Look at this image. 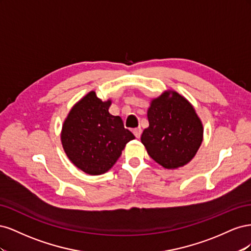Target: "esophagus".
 I'll return each instance as SVG.
<instances>
[{"instance_id": "1", "label": "esophagus", "mask_w": 251, "mask_h": 251, "mask_svg": "<svg viewBox=\"0 0 251 251\" xmlns=\"http://www.w3.org/2000/svg\"><path fill=\"white\" fill-rule=\"evenodd\" d=\"M133 134L135 135L136 138H140V136H141V128H140V127H135V128H133Z\"/></svg>"}]
</instances>
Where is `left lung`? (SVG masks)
<instances>
[{
    "label": "left lung",
    "instance_id": "8db88e82",
    "mask_svg": "<svg viewBox=\"0 0 251 251\" xmlns=\"http://www.w3.org/2000/svg\"><path fill=\"white\" fill-rule=\"evenodd\" d=\"M149 126L141 142L150 157L165 170L187 164L203 141V125L194 105L175 90H166L150 102Z\"/></svg>",
    "mask_w": 251,
    "mask_h": 251
}]
</instances>
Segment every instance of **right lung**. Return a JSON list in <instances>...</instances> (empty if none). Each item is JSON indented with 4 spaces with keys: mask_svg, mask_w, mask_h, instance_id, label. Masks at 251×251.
<instances>
[{
    "mask_svg": "<svg viewBox=\"0 0 251 251\" xmlns=\"http://www.w3.org/2000/svg\"><path fill=\"white\" fill-rule=\"evenodd\" d=\"M112 100L102 101L91 91L75 103L64 120L60 141L69 160L91 176L107 173L135 136L123 119L109 112Z\"/></svg>",
    "mask_w": 251,
    "mask_h": 251,
    "instance_id": "1",
    "label": "right lung"
}]
</instances>
